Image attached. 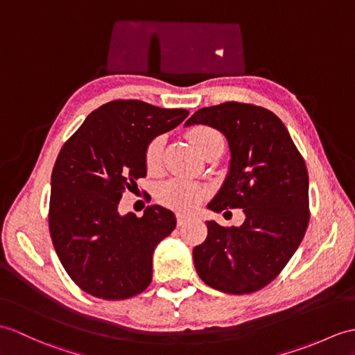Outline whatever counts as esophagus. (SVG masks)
I'll list each match as a JSON object with an SVG mask.
<instances>
[{
  "mask_svg": "<svg viewBox=\"0 0 355 355\" xmlns=\"http://www.w3.org/2000/svg\"><path fill=\"white\" fill-rule=\"evenodd\" d=\"M187 220H189V218H186L183 215H177V225L178 227H183Z\"/></svg>",
  "mask_w": 355,
  "mask_h": 355,
  "instance_id": "esophagus-1",
  "label": "esophagus"
}]
</instances>
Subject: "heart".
<instances>
[{
	"label": "heart",
	"instance_id": "heart-1",
	"mask_svg": "<svg viewBox=\"0 0 355 355\" xmlns=\"http://www.w3.org/2000/svg\"><path fill=\"white\" fill-rule=\"evenodd\" d=\"M186 137L195 150L201 155L216 142H224L218 130L207 125H193L186 131ZM163 151V137L157 136L151 139L145 146L144 159L148 171L159 168ZM205 196V189L183 178H171L164 181L157 189V200L166 207L181 213H191L198 207V204Z\"/></svg>",
	"mask_w": 355,
	"mask_h": 355
}]
</instances>
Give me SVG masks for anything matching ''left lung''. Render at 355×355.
Instances as JSON below:
<instances>
[{"label": "left lung", "mask_w": 355, "mask_h": 355, "mask_svg": "<svg viewBox=\"0 0 355 355\" xmlns=\"http://www.w3.org/2000/svg\"><path fill=\"white\" fill-rule=\"evenodd\" d=\"M224 133L232 162L213 211L243 209L241 227L207 222V239L193 248L202 282L232 295L261 291L279 275L309 225V174L286 125L265 107L227 101L202 107L186 125Z\"/></svg>", "instance_id": "obj_1"}]
</instances>
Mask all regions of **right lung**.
<instances>
[{
  "instance_id": "obj_1",
  "label": "right lung",
  "mask_w": 355,
  "mask_h": 355,
  "mask_svg": "<svg viewBox=\"0 0 355 355\" xmlns=\"http://www.w3.org/2000/svg\"><path fill=\"white\" fill-rule=\"evenodd\" d=\"M139 100L98 107L63 144L51 174L48 225L54 250L81 291L127 300L153 279V252L175 228V215L154 205L142 218L121 216L122 193L146 175L145 146L187 118Z\"/></svg>"
}]
</instances>
